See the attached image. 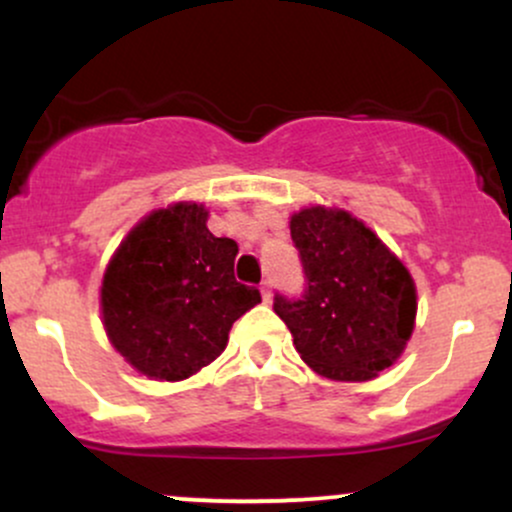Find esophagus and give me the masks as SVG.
<instances>
[{
	"label": "esophagus",
	"mask_w": 512,
	"mask_h": 512,
	"mask_svg": "<svg viewBox=\"0 0 512 512\" xmlns=\"http://www.w3.org/2000/svg\"><path fill=\"white\" fill-rule=\"evenodd\" d=\"M260 291H262V298H264V303H269V301H272V289H269V281H262Z\"/></svg>",
	"instance_id": "1"
}]
</instances>
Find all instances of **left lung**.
<instances>
[{"label":"left lung","instance_id":"left-lung-1","mask_svg":"<svg viewBox=\"0 0 512 512\" xmlns=\"http://www.w3.org/2000/svg\"><path fill=\"white\" fill-rule=\"evenodd\" d=\"M301 298L276 293L274 313L315 373L363 383L402 356L416 320V286L402 262L349 211L308 207L291 216Z\"/></svg>","mask_w":512,"mask_h":512}]
</instances>
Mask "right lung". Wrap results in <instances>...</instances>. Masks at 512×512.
<instances>
[{
	"mask_svg": "<svg viewBox=\"0 0 512 512\" xmlns=\"http://www.w3.org/2000/svg\"><path fill=\"white\" fill-rule=\"evenodd\" d=\"M202 204L178 202L142 219L103 274L110 344L154 380H185L226 349L240 315L262 301L233 276L238 245L207 228Z\"/></svg>",
	"mask_w": 512,
	"mask_h": 512,
	"instance_id": "right-lung-1",
	"label": "right lung"
}]
</instances>
